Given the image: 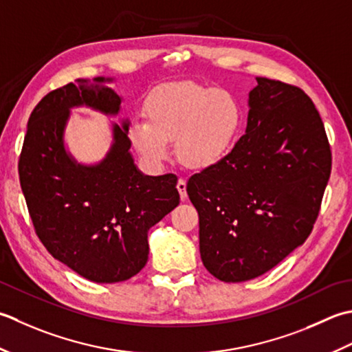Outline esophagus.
I'll return each mask as SVG.
<instances>
[{
	"label": "esophagus",
	"instance_id": "obj_1",
	"mask_svg": "<svg viewBox=\"0 0 352 352\" xmlns=\"http://www.w3.org/2000/svg\"><path fill=\"white\" fill-rule=\"evenodd\" d=\"M177 191H179V195H181V199L182 200H185L186 197H188V195H186V181H185V179H179V181H177Z\"/></svg>",
	"mask_w": 352,
	"mask_h": 352
}]
</instances>
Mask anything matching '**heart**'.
Masks as SVG:
<instances>
[{
  "instance_id": "heart-1",
  "label": "heart",
  "mask_w": 352,
  "mask_h": 352,
  "mask_svg": "<svg viewBox=\"0 0 352 352\" xmlns=\"http://www.w3.org/2000/svg\"><path fill=\"white\" fill-rule=\"evenodd\" d=\"M144 120H135L129 138L152 166L170 155L168 141L186 167L210 168L231 152L239 136L243 109L232 92L195 83L156 88L144 104Z\"/></svg>"
}]
</instances>
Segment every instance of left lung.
<instances>
[{"label":"left lung","mask_w":352,"mask_h":352,"mask_svg":"<svg viewBox=\"0 0 352 352\" xmlns=\"http://www.w3.org/2000/svg\"><path fill=\"white\" fill-rule=\"evenodd\" d=\"M246 133L223 161L192 175L204 266L225 283L249 281L304 245L331 173L320 116L302 89L256 77Z\"/></svg>","instance_id":"left-lung-1"}]
</instances>
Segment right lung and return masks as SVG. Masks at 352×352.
I'll return each instance as SVG.
<instances>
[{
	"mask_svg": "<svg viewBox=\"0 0 352 352\" xmlns=\"http://www.w3.org/2000/svg\"><path fill=\"white\" fill-rule=\"evenodd\" d=\"M112 77L78 78L34 107L19 157V181L36 234L56 260L94 283L126 281L148 260V229L179 205L175 175L147 176L131 153L129 120L111 121L103 160L78 162L65 142L76 107L117 117Z\"/></svg>",
	"mask_w": 352,
	"mask_h": 352,
	"instance_id": "1",
	"label": "right lung"
}]
</instances>
